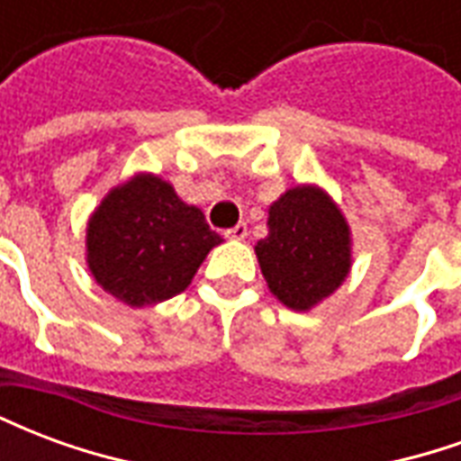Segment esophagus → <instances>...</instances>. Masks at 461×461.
I'll return each mask as SVG.
<instances>
[{
  "instance_id": "esophagus-1",
  "label": "esophagus",
  "mask_w": 461,
  "mask_h": 461,
  "mask_svg": "<svg viewBox=\"0 0 461 461\" xmlns=\"http://www.w3.org/2000/svg\"><path fill=\"white\" fill-rule=\"evenodd\" d=\"M224 237H227V240L241 241V240H244V237H247V224H244V221H240V224H234L231 230L224 231Z\"/></svg>"
}]
</instances>
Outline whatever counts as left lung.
<instances>
[{"label":"left lung","mask_w":461,"mask_h":461,"mask_svg":"<svg viewBox=\"0 0 461 461\" xmlns=\"http://www.w3.org/2000/svg\"><path fill=\"white\" fill-rule=\"evenodd\" d=\"M269 234L257 259L269 291L291 311H311L329 299L350 271V227L316 185H299L269 207Z\"/></svg>","instance_id":"8db88e82"}]
</instances>
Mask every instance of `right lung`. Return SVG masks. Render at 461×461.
I'll return each mask as SVG.
<instances>
[{
    "instance_id": "obj_1",
    "label": "right lung",
    "mask_w": 461,
    "mask_h": 461,
    "mask_svg": "<svg viewBox=\"0 0 461 461\" xmlns=\"http://www.w3.org/2000/svg\"><path fill=\"white\" fill-rule=\"evenodd\" d=\"M221 237L170 182L140 172L108 192L86 227V261L101 289L132 309L190 286Z\"/></svg>"
}]
</instances>
